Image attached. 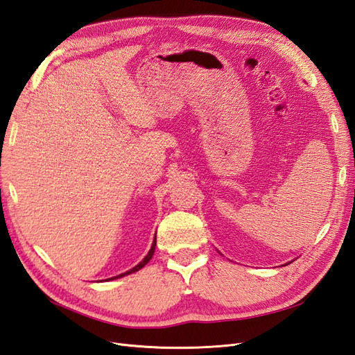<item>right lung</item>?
Wrapping results in <instances>:
<instances>
[{
	"label": "right lung",
	"mask_w": 355,
	"mask_h": 355,
	"mask_svg": "<svg viewBox=\"0 0 355 355\" xmlns=\"http://www.w3.org/2000/svg\"><path fill=\"white\" fill-rule=\"evenodd\" d=\"M155 244H157V241L154 240V243H153V247H151V250L148 252V254L144 257V261L139 263V265H136L135 268H132L130 271H127V272H124V274H120V275H116V277H114V278H118V277H124V275H128V274H132V272H136V271H139L141 270V268H144L149 261H151V257H153V254H154V252H155ZM110 280H112V278H110Z\"/></svg>",
	"instance_id": "right-lung-1"
}]
</instances>
